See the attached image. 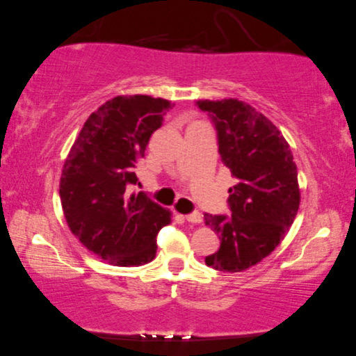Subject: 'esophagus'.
<instances>
[{
  "instance_id": "esophagus-1",
  "label": "esophagus",
  "mask_w": 356,
  "mask_h": 356,
  "mask_svg": "<svg viewBox=\"0 0 356 356\" xmlns=\"http://www.w3.org/2000/svg\"><path fill=\"white\" fill-rule=\"evenodd\" d=\"M184 218H185L188 222H193V224H198V222L203 221V216H202V213H200V212H193V213H189V215H185Z\"/></svg>"
}]
</instances>
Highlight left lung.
Masks as SVG:
<instances>
[{
  "label": "left lung",
  "mask_w": 356,
  "mask_h": 356,
  "mask_svg": "<svg viewBox=\"0 0 356 356\" xmlns=\"http://www.w3.org/2000/svg\"><path fill=\"white\" fill-rule=\"evenodd\" d=\"M212 118L224 165L238 180L229 189L232 216L204 213L220 250L204 259L221 272L257 265L286 238L300 203L293 153L278 127L239 99L197 100Z\"/></svg>",
  "instance_id": "1"
}]
</instances>
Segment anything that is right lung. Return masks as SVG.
Returning a JSON list of instances; mask_svg holds the SVG:
<instances>
[{
	"instance_id": "obj_1",
	"label": "right lung",
	"mask_w": 356,
	"mask_h": 356,
	"mask_svg": "<svg viewBox=\"0 0 356 356\" xmlns=\"http://www.w3.org/2000/svg\"><path fill=\"white\" fill-rule=\"evenodd\" d=\"M171 102L147 95L115 96L86 120L60 179L63 213L84 247L114 266H143L156 256V234L171 222L168 209L144 194H126L136 184L135 163Z\"/></svg>"
}]
</instances>
